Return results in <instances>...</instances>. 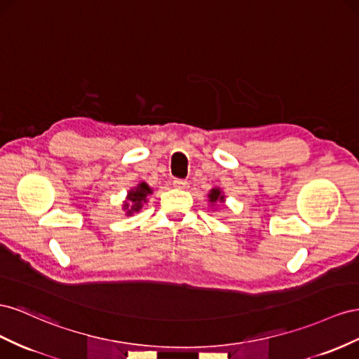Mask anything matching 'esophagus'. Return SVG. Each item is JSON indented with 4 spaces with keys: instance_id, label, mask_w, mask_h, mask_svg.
<instances>
[{
    "instance_id": "obj_1",
    "label": "esophagus",
    "mask_w": 359,
    "mask_h": 359,
    "mask_svg": "<svg viewBox=\"0 0 359 359\" xmlns=\"http://www.w3.org/2000/svg\"><path fill=\"white\" fill-rule=\"evenodd\" d=\"M172 185L176 188H187L188 187V182L183 180V179H174L172 180Z\"/></svg>"
}]
</instances>
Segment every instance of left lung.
<instances>
[{
	"mask_svg": "<svg viewBox=\"0 0 359 359\" xmlns=\"http://www.w3.org/2000/svg\"><path fill=\"white\" fill-rule=\"evenodd\" d=\"M209 198H210V201L212 203H215V201H224V196H221V191L219 189H212L210 191V194H209Z\"/></svg>",
	"mask_w": 359,
	"mask_h": 359,
	"instance_id": "8db88e82",
	"label": "left lung"
}]
</instances>
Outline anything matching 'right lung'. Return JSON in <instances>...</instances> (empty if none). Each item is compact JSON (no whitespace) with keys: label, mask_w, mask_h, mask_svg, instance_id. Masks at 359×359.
Masks as SVG:
<instances>
[{"label":"right lung","mask_w":359,"mask_h":359,"mask_svg":"<svg viewBox=\"0 0 359 359\" xmlns=\"http://www.w3.org/2000/svg\"><path fill=\"white\" fill-rule=\"evenodd\" d=\"M149 194H151V189L146 185V183H140L135 189L129 191L128 201L123 204V208H125L128 215L138 212L142 208V203H146Z\"/></svg>","instance_id":"obj_1"}]
</instances>
